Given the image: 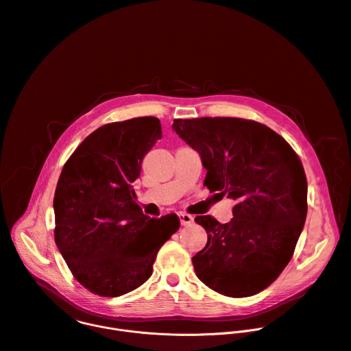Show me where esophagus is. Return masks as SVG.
Returning <instances> with one entry per match:
<instances>
[{
    "label": "esophagus",
    "mask_w": 351,
    "mask_h": 351,
    "mask_svg": "<svg viewBox=\"0 0 351 351\" xmlns=\"http://www.w3.org/2000/svg\"><path fill=\"white\" fill-rule=\"evenodd\" d=\"M178 216H179V220H180L182 226H189V224H191V223L194 221V217H193L191 215H189V213L179 212V213H178Z\"/></svg>",
    "instance_id": "34e87169"
}]
</instances>
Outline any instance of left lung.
<instances>
[{
  "label": "left lung",
  "instance_id": "left-lung-1",
  "mask_svg": "<svg viewBox=\"0 0 351 351\" xmlns=\"http://www.w3.org/2000/svg\"><path fill=\"white\" fill-rule=\"evenodd\" d=\"M172 128L199 153L204 186L235 201L230 223L195 217L208 234L193 257L197 276L232 298L265 290L290 263L306 220L308 182L298 154L254 120L175 119Z\"/></svg>",
  "mask_w": 351,
  "mask_h": 351
}]
</instances>
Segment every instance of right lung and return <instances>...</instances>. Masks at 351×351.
Returning a JSON list of instances; mask_svg holds the SVG:
<instances>
[{
    "instance_id": "obj_1",
    "label": "right lung",
    "mask_w": 351,
    "mask_h": 351,
    "mask_svg": "<svg viewBox=\"0 0 351 351\" xmlns=\"http://www.w3.org/2000/svg\"><path fill=\"white\" fill-rule=\"evenodd\" d=\"M161 139L157 117L105 124L62 167L54 193V241L73 278L114 298L142 286L160 247L179 230L176 215L150 219L132 183L145 154Z\"/></svg>"
}]
</instances>
